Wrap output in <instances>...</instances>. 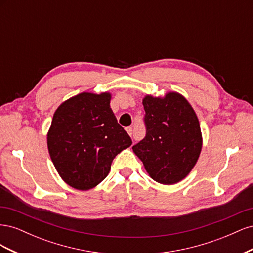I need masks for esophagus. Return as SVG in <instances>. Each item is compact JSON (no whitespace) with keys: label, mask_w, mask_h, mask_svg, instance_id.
<instances>
[{"label":"esophagus","mask_w":253,"mask_h":253,"mask_svg":"<svg viewBox=\"0 0 253 253\" xmlns=\"http://www.w3.org/2000/svg\"><path fill=\"white\" fill-rule=\"evenodd\" d=\"M126 131L128 133L129 136H132V134H133V127L132 126H126Z\"/></svg>","instance_id":"esophagus-1"}]
</instances>
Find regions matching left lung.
<instances>
[{
    "mask_svg": "<svg viewBox=\"0 0 253 253\" xmlns=\"http://www.w3.org/2000/svg\"><path fill=\"white\" fill-rule=\"evenodd\" d=\"M145 137L133 145L135 154L155 181L178 182L192 170L202 150L200 122L189 102L177 93L142 101Z\"/></svg>",
    "mask_w": 253,
    "mask_h": 253,
    "instance_id": "1",
    "label": "left lung"
}]
</instances>
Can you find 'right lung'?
<instances>
[{
    "instance_id": "right-lung-1",
    "label": "right lung",
    "mask_w": 253,
    "mask_h": 253,
    "mask_svg": "<svg viewBox=\"0 0 253 253\" xmlns=\"http://www.w3.org/2000/svg\"><path fill=\"white\" fill-rule=\"evenodd\" d=\"M111 95L82 93L61 104L47 135L50 158L62 179L78 190L96 187L113 159L132 144L115 117Z\"/></svg>"
}]
</instances>
